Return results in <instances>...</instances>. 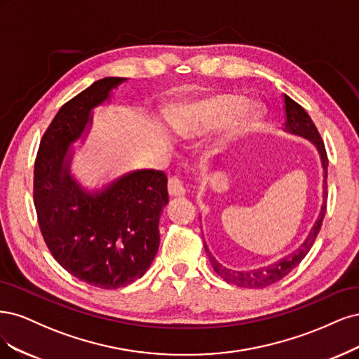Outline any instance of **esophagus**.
I'll list each match as a JSON object with an SVG mask.
<instances>
[{"mask_svg":"<svg viewBox=\"0 0 359 359\" xmlns=\"http://www.w3.org/2000/svg\"><path fill=\"white\" fill-rule=\"evenodd\" d=\"M168 194L171 196H182L184 195L183 180L179 176H171L168 180Z\"/></svg>","mask_w":359,"mask_h":359,"instance_id":"34e87169","label":"esophagus"}]
</instances>
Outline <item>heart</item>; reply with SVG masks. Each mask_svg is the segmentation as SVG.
<instances>
[{
  "instance_id": "b5f03b06",
  "label": "heart",
  "mask_w": 359,
  "mask_h": 359,
  "mask_svg": "<svg viewBox=\"0 0 359 359\" xmlns=\"http://www.w3.org/2000/svg\"><path fill=\"white\" fill-rule=\"evenodd\" d=\"M241 102L243 100L240 97L231 94L216 95L201 102H196L195 106H191L189 109V134L196 135L210 131L234 113L236 116L231 121L229 131L241 133L248 130L249 126L259 119L261 110L253 106L238 110L241 107Z\"/></svg>"
}]
</instances>
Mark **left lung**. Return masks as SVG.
<instances>
[{
	"mask_svg": "<svg viewBox=\"0 0 359 359\" xmlns=\"http://www.w3.org/2000/svg\"><path fill=\"white\" fill-rule=\"evenodd\" d=\"M285 98V113H286V122H285V130L291 134L295 135H302L307 140H310L313 143L318 149V152L320 155V161H322V168H323V203H322V209L319 213V217L316 224L313 225V228L310 229V233L307 236V238L304 240V243L299 246L295 252H292L291 255H287L279 261H276L274 264L267 265V267H261L257 270H248V271H236V270H229L222 267L213 257L212 253L205 248L207 255H209V259L213 265L215 271L222 277L224 280L234 283L237 286L241 287H250V289H257V287H265L269 285H273L276 282H279L280 279L286 274L291 273L297 265L304 259V257L309 253V250L313 246V243L319 234L320 226H322V221L325 217V212H327V175H328V156H327V150H325V144H323L320 134L318 131V128L315 126L313 121L310 119V116L307 114V111L299 106L298 102H295L292 98H289L287 95H283Z\"/></svg>",
	"mask_w": 359,
	"mask_h": 359,
	"instance_id": "1",
	"label": "left lung"
}]
</instances>
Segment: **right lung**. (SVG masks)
<instances>
[{
  "instance_id": "right-lung-1",
  "label": "right lung",
  "mask_w": 359,
  "mask_h": 359,
  "mask_svg": "<svg viewBox=\"0 0 359 359\" xmlns=\"http://www.w3.org/2000/svg\"><path fill=\"white\" fill-rule=\"evenodd\" d=\"M123 77H104L60 109L34 164V205L41 236L64 270L102 289L126 286L147 271L159 248V216L168 203L159 170L128 172L86 192L70 175L68 147L82 137L90 111Z\"/></svg>"
}]
</instances>
